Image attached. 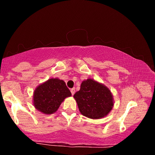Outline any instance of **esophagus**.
Returning a JSON list of instances; mask_svg holds the SVG:
<instances>
[{
  "label": "esophagus",
  "instance_id": "34e87169",
  "mask_svg": "<svg viewBox=\"0 0 155 155\" xmlns=\"http://www.w3.org/2000/svg\"><path fill=\"white\" fill-rule=\"evenodd\" d=\"M70 91H71L72 95H74V93H75V88H72V89H71V90H70Z\"/></svg>",
  "mask_w": 155,
  "mask_h": 155
}]
</instances>
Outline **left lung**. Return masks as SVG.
<instances>
[{
    "mask_svg": "<svg viewBox=\"0 0 155 155\" xmlns=\"http://www.w3.org/2000/svg\"><path fill=\"white\" fill-rule=\"evenodd\" d=\"M74 98L81 114L90 119H101L111 111L114 105L111 90L92 78H89L81 83L80 90Z\"/></svg>",
    "mask_w": 155,
    "mask_h": 155,
    "instance_id": "obj_1",
    "label": "left lung"
}]
</instances>
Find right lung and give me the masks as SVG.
<instances>
[{"label":"right lung","instance_id":"1","mask_svg":"<svg viewBox=\"0 0 155 155\" xmlns=\"http://www.w3.org/2000/svg\"><path fill=\"white\" fill-rule=\"evenodd\" d=\"M72 96L65 83L58 78H52L41 83L33 91V104L44 114L55 113L64 100Z\"/></svg>","mask_w":155,"mask_h":155}]
</instances>
